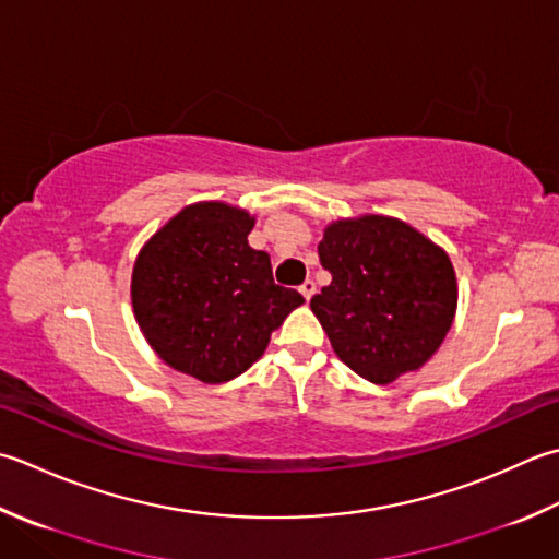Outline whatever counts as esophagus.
<instances>
[{
	"label": "esophagus",
	"instance_id": "34e87169",
	"mask_svg": "<svg viewBox=\"0 0 559 559\" xmlns=\"http://www.w3.org/2000/svg\"><path fill=\"white\" fill-rule=\"evenodd\" d=\"M314 290H317V286H314V281H310V278L305 281L302 286H300V293H302V298H305V300H310L312 295H314Z\"/></svg>",
	"mask_w": 559,
	"mask_h": 559
}]
</instances>
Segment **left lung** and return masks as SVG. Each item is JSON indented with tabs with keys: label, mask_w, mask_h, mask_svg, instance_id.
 <instances>
[{
	"label": "left lung",
	"mask_w": 559,
	"mask_h": 559,
	"mask_svg": "<svg viewBox=\"0 0 559 559\" xmlns=\"http://www.w3.org/2000/svg\"><path fill=\"white\" fill-rule=\"evenodd\" d=\"M317 251L332 283L310 308L354 373L388 385L436 354L457 302L441 247L395 217L364 215L332 223Z\"/></svg>",
	"instance_id": "obj_1"
}]
</instances>
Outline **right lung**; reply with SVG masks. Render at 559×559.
<instances>
[{"instance_id":"right-lung-1","label":"right lung","mask_w":559,"mask_h":559,"mask_svg":"<svg viewBox=\"0 0 559 559\" xmlns=\"http://www.w3.org/2000/svg\"><path fill=\"white\" fill-rule=\"evenodd\" d=\"M254 217L195 203L140 251L133 310L164 364L201 382H227L254 364L271 332L305 302L273 281L266 251L251 249Z\"/></svg>"}]
</instances>
